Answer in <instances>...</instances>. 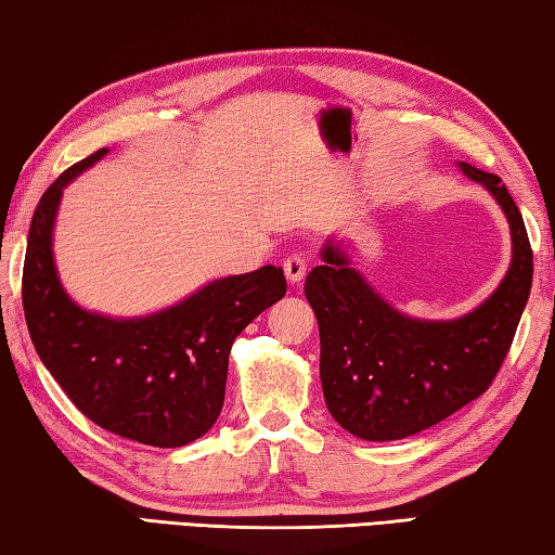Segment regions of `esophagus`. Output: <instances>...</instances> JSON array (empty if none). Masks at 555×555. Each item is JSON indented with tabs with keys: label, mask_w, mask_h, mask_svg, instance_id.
<instances>
[{
	"label": "esophagus",
	"mask_w": 555,
	"mask_h": 555,
	"mask_svg": "<svg viewBox=\"0 0 555 555\" xmlns=\"http://www.w3.org/2000/svg\"><path fill=\"white\" fill-rule=\"evenodd\" d=\"M307 266H309V260H307V256H302V253H293V256H287L283 268H285V275L289 283H302L307 275Z\"/></svg>",
	"instance_id": "1"
}]
</instances>
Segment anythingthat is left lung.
<instances>
[{
	"label": "left lung",
	"mask_w": 555,
	"mask_h": 555,
	"mask_svg": "<svg viewBox=\"0 0 555 555\" xmlns=\"http://www.w3.org/2000/svg\"><path fill=\"white\" fill-rule=\"evenodd\" d=\"M507 214L512 266L490 299L453 322L397 312L348 268L344 250H322L305 295L322 336V387L334 420L365 441H395L443 422L488 390L517 334L531 293L533 253L521 211L502 180L461 163Z\"/></svg>",
	"instance_id": "left-lung-1"
}]
</instances>
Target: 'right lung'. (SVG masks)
<instances>
[{
    "label": "right lung",
    "mask_w": 555,
    "mask_h": 555,
    "mask_svg": "<svg viewBox=\"0 0 555 555\" xmlns=\"http://www.w3.org/2000/svg\"><path fill=\"white\" fill-rule=\"evenodd\" d=\"M106 149L43 192L28 229L22 302L36 353L87 420L124 439L178 449L207 434L227 392L229 353L260 312L283 299V268L214 280L165 312L109 319L77 307L57 280L53 221L63 188Z\"/></svg>",
    "instance_id": "1"
}]
</instances>
